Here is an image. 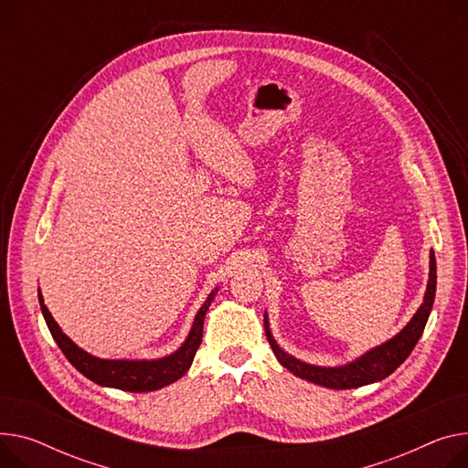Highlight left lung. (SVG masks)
I'll list each match as a JSON object with an SVG mask.
<instances>
[{
  "label": "left lung",
  "mask_w": 468,
  "mask_h": 468,
  "mask_svg": "<svg viewBox=\"0 0 468 468\" xmlns=\"http://www.w3.org/2000/svg\"><path fill=\"white\" fill-rule=\"evenodd\" d=\"M431 261H429V282L427 292L423 297V304L418 308V313L412 316V320L402 327L400 333H397L393 338H389L384 345L368 350L356 361L342 365V367H318V365H308L290 354H286L282 348L276 345V340L271 335L267 314L263 318L265 335L269 345L280 361V365L286 367L295 377L308 380L313 384L331 388V389H352L361 388L367 384H375L389 377L391 372L407 359L418 340L425 329V324L429 320L431 308L434 303V292H437V261H434V252L431 250Z\"/></svg>",
  "instance_id": "1"
}]
</instances>
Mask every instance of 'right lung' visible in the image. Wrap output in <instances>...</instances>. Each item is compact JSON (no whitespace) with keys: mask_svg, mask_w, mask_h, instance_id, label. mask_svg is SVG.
Listing matches in <instances>:
<instances>
[{"mask_svg":"<svg viewBox=\"0 0 468 468\" xmlns=\"http://www.w3.org/2000/svg\"><path fill=\"white\" fill-rule=\"evenodd\" d=\"M218 288L207 297L203 306L199 308V313L194 320L192 331L188 338L184 340V345L171 356L162 357V359H141V361H130V359H100L93 357L82 348H79L75 342L59 329V325L54 322L52 314L48 313V308L43 303V295L39 292V304H41V313L45 316V322L48 325L50 335L54 336L56 345L59 350L64 352L68 361L84 375L91 382H96L105 388H116L122 391H133V393H144V391H155L162 389L164 386H169L182 378L186 372H188L196 352L201 345L203 338V322L207 310L216 295Z\"/></svg>","mask_w":468,"mask_h":468,"instance_id":"add662e5","label":"right lung"}]
</instances>
